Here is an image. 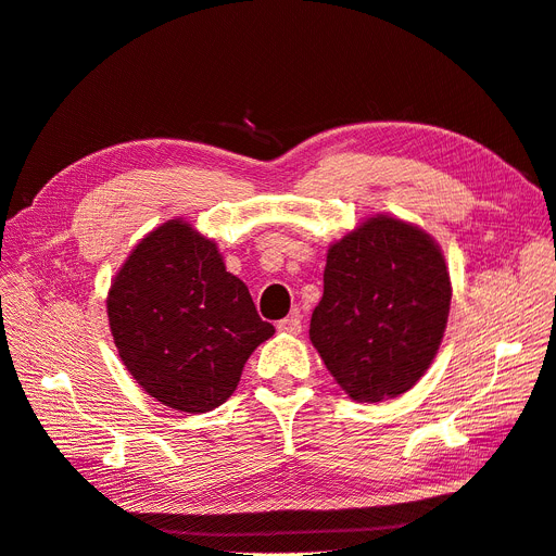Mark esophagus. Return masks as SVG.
Listing matches in <instances>:
<instances>
[{"instance_id": "34e87169", "label": "esophagus", "mask_w": 556, "mask_h": 556, "mask_svg": "<svg viewBox=\"0 0 556 556\" xmlns=\"http://www.w3.org/2000/svg\"><path fill=\"white\" fill-rule=\"evenodd\" d=\"M277 330L283 334H300L302 332V320L300 316H289L277 323Z\"/></svg>"}]
</instances>
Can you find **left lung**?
I'll use <instances>...</instances> for the list:
<instances>
[{
    "instance_id": "1",
    "label": "left lung",
    "mask_w": 556,
    "mask_h": 556,
    "mask_svg": "<svg viewBox=\"0 0 556 556\" xmlns=\"http://www.w3.org/2000/svg\"><path fill=\"white\" fill-rule=\"evenodd\" d=\"M448 306L440 244L415 224L374 215L327 250L309 339L348 396L378 403L428 371Z\"/></svg>"
}]
</instances>
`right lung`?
Listing matches in <instances>:
<instances>
[{
    "instance_id": "obj_1",
    "label": "right lung",
    "mask_w": 556,
    "mask_h": 556,
    "mask_svg": "<svg viewBox=\"0 0 556 556\" xmlns=\"http://www.w3.org/2000/svg\"><path fill=\"white\" fill-rule=\"evenodd\" d=\"M108 318L143 392L190 415L229 399L244 362L275 334L217 244L182 219L139 240L112 279Z\"/></svg>"
}]
</instances>
